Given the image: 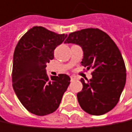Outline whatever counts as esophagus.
<instances>
[{
    "label": "esophagus",
    "instance_id": "obj_1",
    "mask_svg": "<svg viewBox=\"0 0 132 132\" xmlns=\"http://www.w3.org/2000/svg\"><path fill=\"white\" fill-rule=\"evenodd\" d=\"M77 79V77L76 76H74V75H71V80H76Z\"/></svg>",
    "mask_w": 132,
    "mask_h": 132
}]
</instances>
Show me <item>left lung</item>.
Here are the masks:
<instances>
[{
  "mask_svg": "<svg viewBox=\"0 0 132 132\" xmlns=\"http://www.w3.org/2000/svg\"><path fill=\"white\" fill-rule=\"evenodd\" d=\"M80 45L84 52L81 64L92 68V78H83V89L77 94L78 103L86 112L100 116L118 103L126 81V69L122 54L106 32L88 28L69 34L64 42Z\"/></svg>",
  "mask_w": 132,
  "mask_h": 132,
  "instance_id": "left-lung-1",
  "label": "left lung"
}]
</instances>
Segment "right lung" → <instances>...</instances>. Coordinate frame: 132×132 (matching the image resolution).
Wrapping results in <instances>:
<instances>
[{
	"mask_svg": "<svg viewBox=\"0 0 132 132\" xmlns=\"http://www.w3.org/2000/svg\"><path fill=\"white\" fill-rule=\"evenodd\" d=\"M67 36L34 26L15 48L13 87L20 103L32 114L42 116L54 112L70 84L69 76L59 74L50 78L45 70L46 64L54 58V50Z\"/></svg>",
	"mask_w": 132,
	"mask_h": 132,
	"instance_id": "1",
	"label": "right lung"
}]
</instances>
